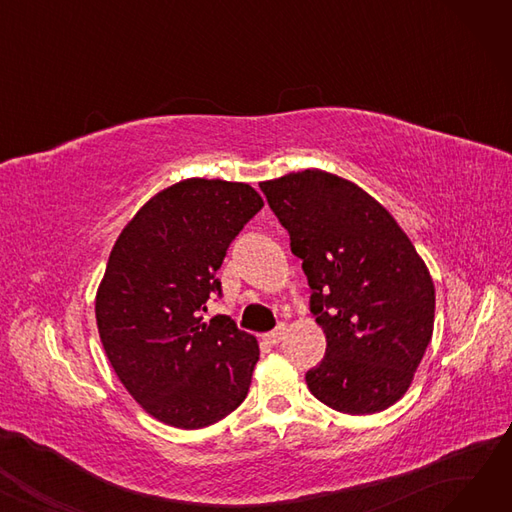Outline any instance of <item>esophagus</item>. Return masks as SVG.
Returning a JSON list of instances; mask_svg holds the SVG:
<instances>
[{"mask_svg": "<svg viewBox=\"0 0 512 512\" xmlns=\"http://www.w3.org/2000/svg\"><path fill=\"white\" fill-rule=\"evenodd\" d=\"M286 324H280L276 330H272V332H267L265 336H263V340L267 342V344H278L282 338H284V334H286Z\"/></svg>", "mask_w": 512, "mask_h": 512, "instance_id": "esophagus-1", "label": "esophagus"}]
</instances>
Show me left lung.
I'll return each mask as SVG.
<instances>
[{"instance_id":"8db88e82","label":"left lung","mask_w":512,"mask_h":512,"mask_svg":"<svg viewBox=\"0 0 512 512\" xmlns=\"http://www.w3.org/2000/svg\"><path fill=\"white\" fill-rule=\"evenodd\" d=\"M303 259L326 357L311 394L334 411L371 415L409 390L434 334L436 288L390 211L355 182L324 170L259 182Z\"/></svg>"}]
</instances>
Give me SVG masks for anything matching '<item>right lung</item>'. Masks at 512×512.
Here are the masks:
<instances>
[{"mask_svg": "<svg viewBox=\"0 0 512 512\" xmlns=\"http://www.w3.org/2000/svg\"><path fill=\"white\" fill-rule=\"evenodd\" d=\"M263 207L245 182L186 178L120 232L95 297L101 344L130 396L157 421L199 429L247 398L259 344L201 311L234 236Z\"/></svg>", "mask_w": 512, "mask_h": 512, "instance_id": "right-lung-1", "label": "right lung"}]
</instances>
